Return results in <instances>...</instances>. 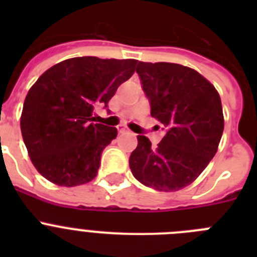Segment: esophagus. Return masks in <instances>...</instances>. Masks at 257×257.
I'll return each mask as SVG.
<instances>
[{"instance_id": "1", "label": "esophagus", "mask_w": 257, "mask_h": 257, "mask_svg": "<svg viewBox=\"0 0 257 257\" xmlns=\"http://www.w3.org/2000/svg\"><path fill=\"white\" fill-rule=\"evenodd\" d=\"M118 133L126 134V133H128V128H127V127H124V126H118Z\"/></svg>"}]
</instances>
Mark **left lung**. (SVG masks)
Here are the masks:
<instances>
[{"label":"left lung","mask_w":257,"mask_h":257,"mask_svg":"<svg viewBox=\"0 0 257 257\" xmlns=\"http://www.w3.org/2000/svg\"><path fill=\"white\" fill-rule=\"evenodd\" d=\"M152 117L165 126L157 145L138 135L130 169L138 181L161 192L188 187L216 154L224 117L220 96L205 77L175 63L136 65Z\"/></svg>","instance_id":"obj_1"}]
</instances>
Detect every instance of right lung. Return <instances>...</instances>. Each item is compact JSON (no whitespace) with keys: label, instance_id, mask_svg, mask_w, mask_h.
<instances>
[{"label":"right lung","instance_id":"1","mask_svg":"<svg viewBox=\"0 0 257 257\" xmlns=\"http://www.w3.org/2000/svg\"><path fill=\"white\" fill-rule=\"evenodd\" d=\"M134 59L82 56L47 69L28 91L20 128L32 163L60 187H76L96 176L103 149L117 128L94 123L92 112L108 108L118 86L135 72Z\"/></svg>","mask_w":257,"mask_h":257}]
</instances>
